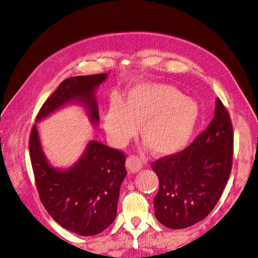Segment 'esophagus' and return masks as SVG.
<instances>
[{
	"mask_svg": "<svg viewBox=\"0 0 258 258\" xmlns=\"http://www.w3.org/2000/svg\"><path fill=\"white\" fill-rule=\"evenodd\" d=\"M126 167H127L129 172L136 173V172H138L139 170H141L142 167H143L142 159L138 157V156H136V155H131L127 158Z\"/></svg>",
	"mask_w": 258,
	"mask_h": 258,
	"instance_id": "obj_1",
	"label": "esophagus"
}]
</instances>
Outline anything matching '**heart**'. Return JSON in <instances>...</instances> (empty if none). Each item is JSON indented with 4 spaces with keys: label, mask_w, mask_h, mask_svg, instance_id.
<instances>
[{
    "label": "heart",
    "mask_w": 258,
    "mask_h": 258,
    "mask_svg": "<svg viewBox=\"0 0 258 258\" xmlns=\"http://www.w3.org/2000/svg\"><path fill=\"white\" fill-rule=\"evenodd\" d=\"M199 119V106L181 90L167 84L142 83L134 86L124 103L115 99L104 126L108 137L123 144L140 134L156 156H170L188 144Z\"/></svg>",
    "instance_id": "heart-1"
}]
</instances>
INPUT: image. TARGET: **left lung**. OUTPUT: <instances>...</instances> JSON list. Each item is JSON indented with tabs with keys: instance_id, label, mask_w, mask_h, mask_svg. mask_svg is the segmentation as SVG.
Segmentation results:
<instances>
[{
	"instance_id": "obj_1",
	"label": "left lung",
	"mask_w": 258,
	"mask_h": 258,
	"mask_svg": "<svg viewBox=\"0 0 258 258\" xmlns=\"http://www.w3.org/2000/svg\"><path fill=\"white\" fill-rule=\"evenodd\" d=\"M233 130L220 98L207 129L179 153L152 162L159 189L156 218L168 228L183 229L207 217L220 200L230 175Z\"/></svg>"
}]
</instances>
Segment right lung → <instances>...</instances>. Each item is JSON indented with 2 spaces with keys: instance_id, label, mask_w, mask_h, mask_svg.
Listing matches in <instances>:
<instances>
[{
  "instance_id": "right-lung-1",
  "label": "right lung",
  "mask_w": 258,
  "mask_h": 258,
  "mask_svg": "<svg viewBox=\"0 0 258 258\" xmlns=\"http://www.w3.org/2000/svg\"><path fill=\"white\" fill-rule=\"evenodd\" d=\"M106 77L102 73L67 79L45 101L35 121L75 101L86 106L90 121L97 123L99 108L95 90ZM29 151L38 196L59 225L80 236H93L114 222L119 188L127 174L126 156L121 151L91 141L73 167L57 170L46 160L36 124L31 130Z\"/></svg>"
}]
</instances>
